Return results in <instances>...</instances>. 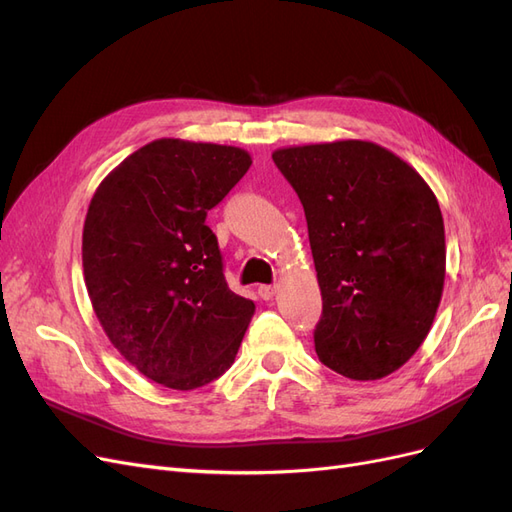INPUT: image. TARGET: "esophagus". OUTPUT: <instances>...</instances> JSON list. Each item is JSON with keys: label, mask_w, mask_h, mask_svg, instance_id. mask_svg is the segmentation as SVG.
<instances>
[{"label": "esophagus", "mask_w": 512, "mask_h": 512, "mask_svg": "<svg viewBox=\"0 0 512 512\" xmlns=\"http://www.w3.org/2000/svg\"><path fill=\"white\" fill-rule=\"evenodd\" d=\"M275 292H277L275 286H260V288H258L260 299H265V301H271V299L275 297Z\"/></svg>", "instance_id": "esophagus-1"}]
</instances>
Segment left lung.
Instances as JSON below:
<instances>
[{"mask_svg": "<svg viewBox=\"0 0 512 512\" xmlns=\"http://www.w3.org/2000/svg\"><path fill=\"white\" fill-rule=\"evenodd\" d=\"M273 162L299 194L322 294L318 359L380 380L421 348L446 275L444 220L416 170L369 141L282 147Z\"/></svg>", "mask_w": 512, "mask_h": 512, "instance_id": "obj_1", "label": "left lung"}]
</instances>
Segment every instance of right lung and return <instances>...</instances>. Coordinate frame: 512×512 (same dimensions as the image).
<instances>
[{
  "label": "right lung",
  "mask_w": 512,
  "mask_h": 512,
  "mask_svg": "<svg viewBox=\"0 0 512 512\" xmlns=\"http://www.w3.org/2000/svg\"><path fill=\"white\" fill-rule=\"evenodd\" d=\"M252 166L241 147L158 138L104 177L83 226V273L106 337L166 389L235 363L254 301L232 292L207 211Z\"/></svg>",
  "instance_id": "1"
}]
</instances>
